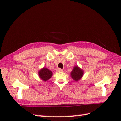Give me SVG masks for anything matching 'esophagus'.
I'll return each instance as SVG.
<instances>
[{
    "instance_id": "esophagus-1",
    "label": "esophagus",
    "mask_w": 121,
    "mask_h": 121,
    "mask_svg": "<svg viewBox=\"0 0 121 121\" xmlns=\"http://www.w3.org/2000/svg\"><path fill=\"white\" fill-rule=\"evenodd\" d=\"M56 72H63V70L62 69H60V68H58L56 69Z\"/></svg>"
}]
</instances>
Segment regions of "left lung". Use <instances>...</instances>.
I'll return each mask as SVG.
<instances>
[{
  "instance_id": "obj_1",
  "label": "left lung",
  "mask_w": 121,
  "mask_h": 121,
  "mask_svg": "<svg viewBox=\"0 0 121 121\" xmlns=\"http://www.w3.org/2000/svg\"><path fill=\"white\" fill-rule=\"evenodd\" d=\"M84 71L78 66H75L71 73V76L74 81H78L83 75Z\"/></svg>"
}]
</instances>
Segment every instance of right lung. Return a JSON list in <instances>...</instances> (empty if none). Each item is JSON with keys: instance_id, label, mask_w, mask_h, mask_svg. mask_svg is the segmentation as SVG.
Here are the masks:
<instances>
[{"instance_id": "right-lung-1", "label": "right lung", "mask_w": 121, "mask_h": 121, "mask_svg": "<svg viewBox=\"0 0 121 121\" xmlns=\"http://www.w3.org/2000/svg\"><path fill=\"white\" fill-rule=\"evenodd\" d=\"M39 78L43 81H47L49 79L52 75V72L49 69L43 68L38 72Z\"/></svg>"}]
</instances>
